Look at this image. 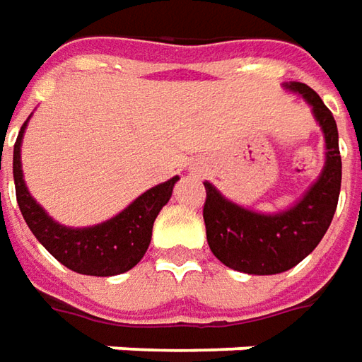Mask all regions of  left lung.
I'll return each mask as SVG.
<instances>
[{"mask_svg":"<svg viewBox=\"0 0 362 362\" xmlns=\"http://www.w3.org/2000/svg\"><path fill=\"white\" fill-rule=\"evenodd\" d=\"M284 88L308 102L325 139V165L300 201L286 211L258 213L236 205L205 181L203 218L211 252L224 266L252 276L281 274L310 256L327 233L341 191V153L333 114L310 86L286 82Z\"/></svg>","mask_w":362,"mask_h":362,"instance_id":"8db88e82","label":"left lung"}]
</instances>
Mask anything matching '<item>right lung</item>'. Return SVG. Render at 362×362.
<instances>
[{"label":"right lung","instance_id":"add662e5","mask_svg":"<svg viewBox=\"0 0 362 362\" xmlns=\"http://www.w3.org/2000/svg\"><path fill=\"white\" fill-rule=\"evenodd\" d=\"M29 118L21 126L13 146V181L17 205L35 238L62 266L76 274L106 278L132 270L144 258V254L148 252L153 223L159 211L171 199L179 177H171L165 183L148 189L136 201H132L122 213L104 223L82 228L64 226L49 216V213L35 201L25 185L21 169V144Z\"/></svg>","mask_w":362,"mask_h":362}]
</instances>
